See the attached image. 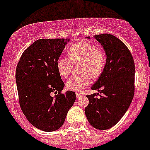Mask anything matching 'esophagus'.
<instances>
[{"label": "esophagus", "instance_id": "34e87169", "mask_svg": "<svg viewBox=\"0 0 150 150\" xmlns=\"http://www.w3.org/2000/svg\"><path fill=\"white\" fill-rule=\"evenodd\" d=\"M76 96L78 99H80V98L81 97V96H83V94L81 93H78V92H76Z\"/></svg>", "mask_w": 150, "mask_h": 150}]
</instances>
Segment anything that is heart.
<instances>
[{
    "label": "heart",
    "instance_id": "1",
    "mask_svg": "<svg viewBox=\"0 0 150 150\" xmlns=\"http://www.w3.org/2000/svg\"><path fill=\"white\" fill-rule=\"evenodd\" d=\"M69 58L59 57L57 61V69L61 76L67 78L72 70V62H82L81 71L84 73L72 75L66 83L68 90L82 91L90 84L91 76L97 78L102 74L107 59L105 52L93 43L82 41L72 45L69 48Z\"/></svg>",
    "mask_w": 150,
    "mask_h": 150
}]
</instances>
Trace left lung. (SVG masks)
Returning <instances> with one entry per match:
<instances>
[{
	"instance_id": "obj_1",
	"label": "left lung",
	"mask_w": 150,
	"mask_h": 150,
	"mask_svg": "<svg viewBox=\"0 0 150 150\" xmlns=\"http://www.w3.org/2000/svg\"><path fill=\"white\" fill-rule=\"evenodd\" d=\"M102 44L107 62L92 90L102 93L87 95L88 105L85 113L89 123L99 130H107L118 122L126 112L134 95L135 65L131 51L123 43L111 34L95 35Z\"/></svg>"
}]
</instances>
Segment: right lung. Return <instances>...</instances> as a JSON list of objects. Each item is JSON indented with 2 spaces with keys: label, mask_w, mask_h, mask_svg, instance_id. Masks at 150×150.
<instances>
[{
  "label": "right lung",
  "mask_w": 150,
  "mask_h": 150,
  "mask_svg": "<svg viewBox=\"0 0 150 150\" xmlns=\"http://www.w3.org/2000/svg\"><path fill=\"white\" fill-rule=\"evenodd\" d=\"M69 40L40 39L22 53L16 69L19 102L28 121L43 131H54L64 123L76 99L64 86L57 61ZM54 93V98L51 93Z\"/></svg>",
  "instance_id": "1"
}]
</instances>
